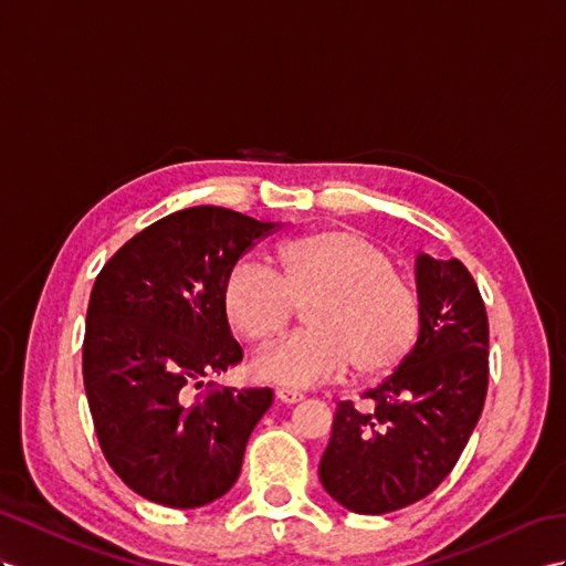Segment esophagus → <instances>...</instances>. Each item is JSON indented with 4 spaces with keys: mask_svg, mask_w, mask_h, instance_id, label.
I'll return each mask as SVG.
<instances>
[{
    "mask_svg": "<svg viewBox=\"0 0 566 566\" xmlns=\"http://www.w3.org/2000/svg\"><path fill=\"white\" fill-rule=\"evenodd\" d=\"M277 399L284 403H296L303 399V395L296 392V389H277Z\"/></svg>",
    "mask_w": 566,
    "mask_h": 566,
    "instance_id": "34e87169",
    "label": "esophagus"
}]
</instances>
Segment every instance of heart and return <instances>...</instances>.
Instances as JSON below:
<instances>
[{
	"label": "heart",
	"instance_id": "obj_1",
	"mask_svg": "<svg viewBox=\"0 0 566 566\" xmlns=\"http://www.w3.org/2000/svg\"><path fill=\"white\" fill-rule=\"evenodd\" d=\"M308 329L255 358V373L286 387L335 380L354 364L375 378L395 370L416 346L423 321L418 289L392 260L354 229H321L284 239L274 272L241 258L222 286V308L234 335L268 344L282 335L294 306Z\"/></svg>",
	"mask_w": 566,
	"mask_h": 566
}]
</instances>
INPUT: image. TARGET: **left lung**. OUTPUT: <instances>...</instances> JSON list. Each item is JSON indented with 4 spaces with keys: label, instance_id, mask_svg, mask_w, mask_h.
<instances>
[{
    "label": "left lung",
    "instance_id": "1",
    "mask_svg": "<svg viewBox=\"0 0 566 566\" xmlns=\"http://www.w3.org/2000/svg\"><path fill=\"white\" fill-rule=\"evenodd\" d=\"M418 342L364 399L339 401L321 483L346 510L387 514L428 497L454 469L488 395V313L461 260L416 258Z\"/></svg>",
    "mask_w": 566,
    "mask_h": 566
}]
</instances>
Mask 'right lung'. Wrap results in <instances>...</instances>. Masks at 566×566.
Listing matches in <instances>:
<instances>
[{
    "label": "right lung",
    "instance_id": "right-lung-1",
    "mask_svg": "<svg viewBox=\"0 0 566 566\" xmlns=\"http://www.w3.org/2000/svg\"><path fill=\"white\" fill-rule=\"evenodd\" d=\"M274 227L227 208H186L128 239L97 274L85 317V395L105 459L145 500L193 510L237 483L272 389H193L243 358L222 286Z\"/></svg>",
    "mask_w": 566,
    "mask_h": 566
}]
</instances>
